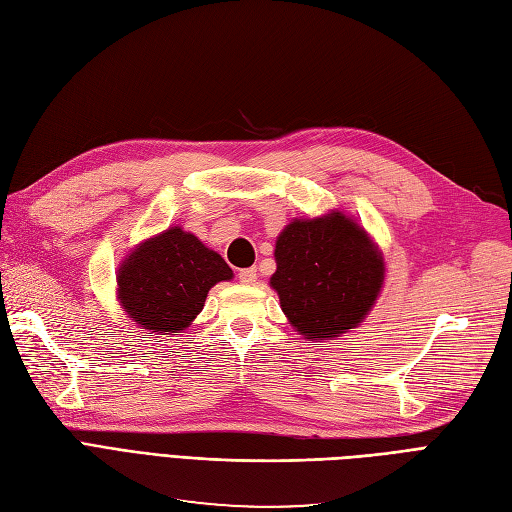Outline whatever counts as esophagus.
Segmentation results:
<instances>
[{"label":"esophagus","mask_w":512,"mask_h":512,"mask_svg":"<svg viewBox=\"0 0 512 512\" xmlns=\"http://www.w3.org/2000/svg\"><path fill=\"white\" fill-rule=\"evenodd\" d=\"M239 280H241L243 284H254V282L258 280V273H256V269H254V267H250V269H241V271H239Z\"/></svg>","instance_id":"34e87169"}]
</instances>
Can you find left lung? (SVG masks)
Here are the masks:
<instances>
[{"mask_svg": "<svg viewBox=\"0 0 512 512\" xmlns=\"http://www.w3.org/2000/svg\"><path fill=\"white\" fill-rule=\"evenodd\" d=\"M271 286L284 314L307 339L339 337L374 305L384 265L367 232L342 213L294 220L275 243Z\"/></svg>", "mask_w": 512, "mask_h": 512, "instance_id": "8db88e82", "label": "left lung"}]
</instances>
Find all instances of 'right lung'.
I'll return each instance as SVG.
<instances>
[{
  "label": "right lung",
  "instance_id": "obj_1",
  "mask_svg": "<svg viewBox=\"0 0 512 512\" xmlns=\"http://www.w3.org/2000/svg\"><path fill=\"white\" fill-rule=\"evenodd\" d=\"M230 277L220 254L173 226L128 256L117 284L121 305L138 327L173 335L200 314L211 286Z\"/></svg>",
  "mask_w": 512,
  "mask_h": 512
}]
</instances>
